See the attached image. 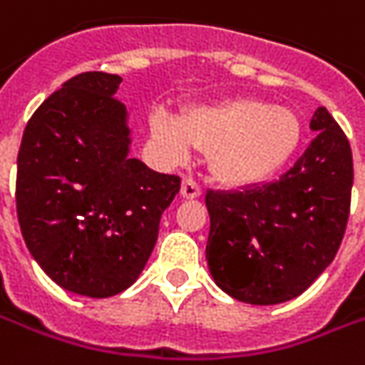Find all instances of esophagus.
<instances>
[{"instance_id":"1","label":"esophagus","mask_w":365,"mask_h":365,"mask_svg":"<svg viewBox=\"0 0 365 365\" xmlns=\"http://www.w3.org/2000/svg\"><path fill=\"white\" fill-rule=\"evenodd\" d=\"M202 194V187H200V183L195 182L194 178H185L182 182V195L183 197H187V200H194L197 195Z\"/></svg>"}]
</instances>
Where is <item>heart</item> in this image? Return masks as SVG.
<instances>
[{
	"label": "heart",
	"mask_w": 365,
	"mask_h": 365,
	"mask_svg": "<svg viewBox=\"0 0 365 365\" xmlns=\"http://www.w3.org/2000/svg\"><path fill=\"white\" fill-rule=\"evenodd\" d=\"M151 135L170 158H185L194 145L212 151L210 165L220 182L255 185L270 180L291 159L303 127L291 108L234 98L187 110L182 119L155 113Z\"/></svg>",
	"instance_id": "heart-1"
}]
</instances>
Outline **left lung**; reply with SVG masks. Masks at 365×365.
I'll list each match as a JSON object with an SVG mask.
<instances>
[{
	"label": "left lung",
	"mask_w": 365,
	"mask_h": 365,
	"mask_svg": "<svg viewBox=\"0 0 365 365\" xmlns=\"http://www.w3.org/2000/svg\"><path fill=\"white\" fill-rule=\"evenodd\" d=\"M317 137L279 180L234 192L207 190L210 272L250 305L299 297L331 264L346 234L354 159L329 110L311 119Z\"/></svg>",
	"instance_id": "1"
}]
</instances>
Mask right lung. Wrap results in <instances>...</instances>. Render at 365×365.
I'll return each instance as SVG.
<instances>
[{
  "label": "right lung",
  "mask_w": 365,
  "mask_h": 365,
  "mask_svg": "<svg viewBox=\"0 0 365 365\" xmlns=\"http://www.w3.org/2000/svg\"><path fill=\"white\" fill-rule=\"evenodd\" d=\"M120 76L82 72L28 120L18 153L21 236L46 274L70 293L105 299L129 289L158 242L178 175L129 158Z\"/></svg>",
  "instance_id": "1"
}]
</instances>
